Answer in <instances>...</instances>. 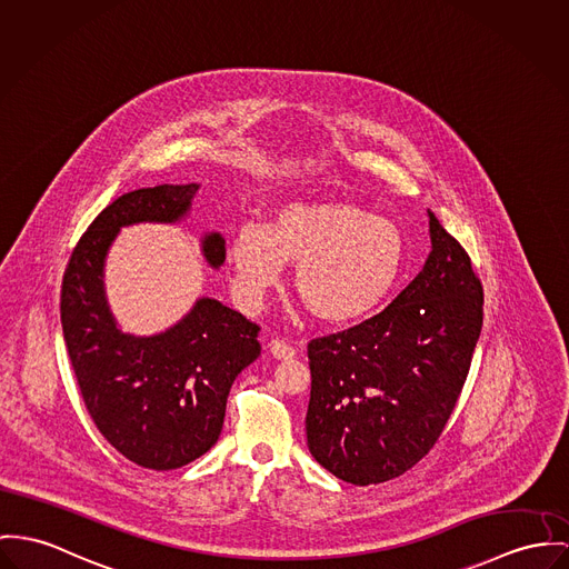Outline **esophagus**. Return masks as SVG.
<instances>
[{"label":"esophagus","mask_w":569,"mask_h":569,"mask_svg":"<svg viewBox=\"0 0 569 569\" xmlns=\"http://www.w3.org/2000/svg\"><path fill=\"white\" fill-rule=\"evenodd\" d=\"M268 350L272 352V357H277V359H292L295 355H297V349L295 347H290L288 342H283V340H270V345H268Z\"/></svg>","instance_id":"1"}]
</instances>
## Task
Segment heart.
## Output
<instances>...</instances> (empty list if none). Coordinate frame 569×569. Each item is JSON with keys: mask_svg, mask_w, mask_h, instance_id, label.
<instances>
[{"mask_svg": "<svg viewBox=\"0 0 569 569\" xmlns=\"http://www.w3.org/2000/svg\"><path fill=\"white\" fill-rule=\"evenodd\" d=\"M227 258L236 290L249 303H260L279 283L283 266H297L301 303L340 325L388 299L405 263V236L392 219L347 201L290 203L266 227H238Z\"/></svg>", "mask_w": 569, "mask_h": 569, "instance_id": "1", "label": "heart"}]
</instances>
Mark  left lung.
Instances as JSON below:
<instances>
[{
	"mask_svg": "<svg viewBox=\"0 0 569 569\" xmlns=\"http://www.w3.org/2000/svg\"><path fill=\"white\" fill-rule=\"evenodd\" d=\"M431 253L381 313L307 347V446L333 477L377 485L438 441L482 327V286L466 249L429 212Z\"/></svg>",
	"mask_w": 569,
	"mask_h": 569,
	"instance_id": "1",
	"label": "left lung"
}]
</instances>
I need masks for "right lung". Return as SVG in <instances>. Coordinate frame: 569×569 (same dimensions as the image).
<instances>
[{
	"instance_id": "right-lung-1",
	"label": "right lung",
	"mask_w": 569,
	"mask_h": 569,
	"mask_svg": "<svg viewBox=\"0 0 569 569\" xmlns=\"http://www.w3.org/2000/svg\"><path fill=\"white\" fill-rule=\"evenodd\" d=\"M197 190L199 183H162L112 201L76 244L60 292L64 342L94 427L126 459L158 472L217 443L231 383L262 350L260 327L217 299H199L151 338L123 333L108 307L103 263L119 229L177 222ZM201 247L210 266L224 262L220 233H208Z\"/></svg>"
}]
</instances>
